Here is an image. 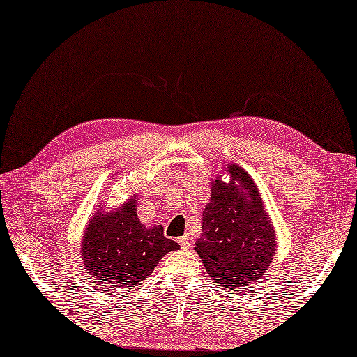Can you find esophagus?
<instances>
[{
	"instance_id": "esophagus-1",
	"label": "esophagus",
	"mask_w": 357,
	"mask_h": 357,
	"mask_svg": "<svg viewBox=\"0 0 357 357\" xmlns=\"http://www.w3.org/2000/svg\"><path fill=\"white\" fill-rule=\"evenodd\" d=\"M178 243H180V247L187 250V248L192 247V238H190V236L187 234V236H183V237L178 238Z\"/></svg>"
}]
</instances>
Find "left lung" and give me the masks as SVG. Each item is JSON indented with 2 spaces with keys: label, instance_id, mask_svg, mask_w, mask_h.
Listing matches in <instances>:
<instances>
[{
  "label": "left lung",
  "instance_id": "1",
  "mask_svg": "<svg viewBox=\"0 0 357 357\" xmlns=\"http://www.w3.org/2000/svg\"><path fill=\"white\" fill-rule=\"evenodd\" d=\"M229 182L216 177L195 243L208 275L229 291L261 280L276 252V234L260 190L248 172L229 164Z\"/></svg>",
  "mask_w": 357,
  "mask_h": 357
}]
</instances>
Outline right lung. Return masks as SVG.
Here are the masks:
<instances>
[{
  "mask_svg": "<svg viewBox=\"0 0 357 357\" xmlns=\"http://www.w3.org/2000/svg\"><path fill=\"white\" fill-rule=\"evenodd\" d=\"M180 245L164 236L162 226L146 227L136 216V198L119 209H97L81 243V260L97 289H131L139 286L165 253Z\"/></svg>",
  "mask_w": 357,
  "mask_h": 357,
  "instance_id": "add662e5",
  "label": "right lung"
}]
</instances>
